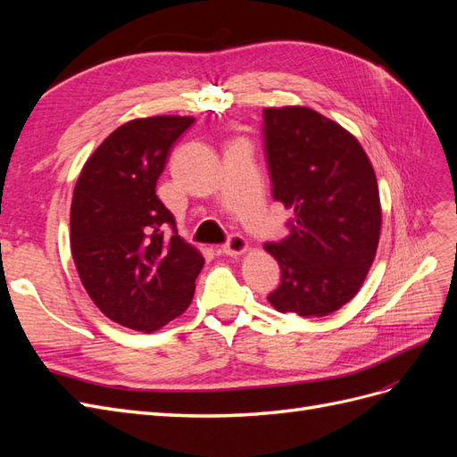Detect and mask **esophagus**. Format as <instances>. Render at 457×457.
<instances>
[{"mask_svg": "<svg viewBox=\"0 0 457 457\" xmlns=\"http://www.w3.org/2000/svg\"><path fill=\"white\" fill-rule=\"evenodd\" d=\"M247 242L245 238L238 237V234H232V237L228 238V242L220 247V252H223L225 255H230V257H237V255H242L247 252Z\"/></svg>", "mask_w": 457, "mask_h": 457, "instance_id": "obj_1", "label": "esophagus"}]
</instances>
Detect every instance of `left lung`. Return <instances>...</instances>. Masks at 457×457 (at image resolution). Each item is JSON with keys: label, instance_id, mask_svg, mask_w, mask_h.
<instances>
[{"label": "left lung", "instance_id": "8db88e82", "mask_svg": "<svg viewBox=\"0 0 457 457\" xmlns=\"http://www.w3.org/2000/svg\"><path fill=\"white\" fill-rule=\"evenodd\" d=\"M262 118L272 196L294 210L289 237L265 244L282 270L267 299L280 312L328 316L358 294L376 259V171L356 137L312 108H265Z\"/></svg>", "mask_w": 457, "mask_h": 457}]
</instances>
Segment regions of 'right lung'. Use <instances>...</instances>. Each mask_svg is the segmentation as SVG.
Returning <instances> with one entry per match:
<instances>
[{
    "mask_svg": "<svg viewBox=\"0 0 457 457\" xmlns=\"http://www.w3.org/2000/svg\"><path fill=\"white\" fill-rule=\"evenodd\" d=\"M192 121L152 116L123 123L96 146L74 187L71 250L79 280L110 320L145 334L188 309L204 267L156 196L170 150Z\"/></svg>",
    "mask_w": 457,
    "mask_h": 457,
    "instance_id": "1",
    "label": "right lung"
}]
</instances>
